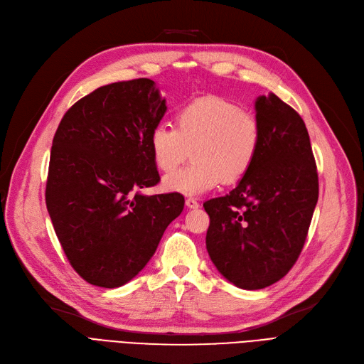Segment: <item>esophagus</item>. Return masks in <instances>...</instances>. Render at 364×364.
Wrapping results in <instances>:
<instances>
[{"mask_svg": "<svg viewBox=\"0 0 364 364\" xmlns=\"http://www.w3.org/2000/svg\"><path fill=\"white\" fill-rule=\"evenodd\" d=\"M186 206L190 208V209H198L199 208V202L196 199H193V198H188V199H186Z\"/></svg>", "mask_w": 364, "mask_h": 364, "instance_id": "esophagus-1", "label": "esophagus"}]
</instances>
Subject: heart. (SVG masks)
Masks as SVG:
<instances>
[{"mask_svg": "<svg viewBox=\"0 0 364 364\" xmlns=\"http://www.w3.org/2000/svg\"><path fill=\"white\" fill-rule=\"evenodd\" d=\"M261 125L252 113L218 95H205L180 107L174 128L159 124L150 132V151L159 169L176 171L192 150L193 162L166 176L168 192L203 195L223 180H240L254 165Z\"/></svg>", "mask_w": 364, "mask_h": 364, "instance_id": "obj_1", "label": "heart"}]
</instances>
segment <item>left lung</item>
I'll return each mask as SVG.
<instances>
[{
	"label": "left lung",
	"instance_id": "obj_1",
	"mask_svg": "<svg viewBox=\"0 0 364 364\" xmlns=\"http://www.w3.org/2000/svg\"><path fill=\"white\" fill-rule=\"evenodd\" d=\"M261 146L230 193L203 203L206 251L220 274L240 289H262L298 259L318 198L309 131L276 94L255 100Z\"/></svg>",
	"mask_w": 364,
	"mask_h": 364
}]
</instances>
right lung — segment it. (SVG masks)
I'll return each mask as SVG.
<instances>
[{
	"instance_id": "add662e5",
	"label": "right lung",
	"mask_w": 364,
	"mask_h": 364,
	"mask_svg": "<svg viewBox=\"0 0 364 364\" xmlns=\"http://www.w3.org/2000/svg\"><path fill=\"white\" fill-rule=\"evenodd\" d=\"M165 112L155 81L114 82L76 102L54 134L47 209L70 265L91 284L112 289L136 277L183 211L180 193H134L159 181L150 132Z\"/></svg>"
}]
</instances>
